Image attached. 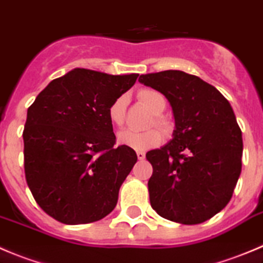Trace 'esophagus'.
Instances as JSON below:
<instances>
[{
  "mask_svg": "<svg viewBox=\"0 0 263 263\" xmlns=\"http://www.w3.org/2000/svg\"><path fill=\"white\" fill-rule=\"evenodd\" d=\"M136 155H137V158H139V160H144V158H145V153H144L143 151H137Z\"/></svg>",
  "mask_w": 263,
  "mask_h": 263,
  "instance_id": "esophagus-1",
  "label": "esophagus"
}]
</instances>
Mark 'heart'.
<instances>
[{"label": "heart", "mask_w": 263, "mask_h": 263, "mask_svg": "<svg viewBox=\"0 0 263 263\" xmlns=\"http://www.w3.org/2000/svg\"><path fill=\"white\" fill-rule=\"evenodd\" d=\"M139 99L140 102L148 108L152 114H155V124L160 128H166V122L160 117L166 108V99L160 91L153 89H144L139 91ZM126 106L127 98L124 96L119 97L111 103L108 107V119L117 127H122L124 124L126 118ZM118 141L122 145L128 148L136 149V151H146V149L155 148L162 141V135L157 129H148L144 132H136L132 129H124L118 135Z\"/></svg>", "instance_id": "heart-1"}]
</instances>
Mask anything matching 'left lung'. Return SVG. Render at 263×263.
<instances>
[{
    "mask_svg": "<svg viewBox=\"0 0 263 263\" xmlns=\"http://www.w3.org/2000/svg\"><path fill=\"white\" fill-rule=\"evenodd\" d=\"M139 81L166 97L174 118L170 141L146 153L151 205L176 223H203L228 204L240 177L242 134L233 108L216 87L182 70Z\"/></svg>",
    "mask_w": 263,
    "mask_h": 263,
    "instance_id": "8db88e82",
    "label": "left lung"
}]
</instances>
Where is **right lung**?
I'll return each mask as SVG.
<instances>
[{
    "mask_svg": "<svg viewBox=\"0 0 263 263\" xmlns=\"http://www.w3.org/2000/svg\"><path fill=\"white\" fill-rule=\"evenodd\" d=\"M137 76L76 68L49 82L28 107L26 181L37 204L58 221L93 223L117 205L137 156L128 146H114L108 107Z\"/></svg>",
    "mask_w": 263,
    "mask_h": 263,
    "instance_id": "1",
    "label": "right lung"
}]
</instances>
